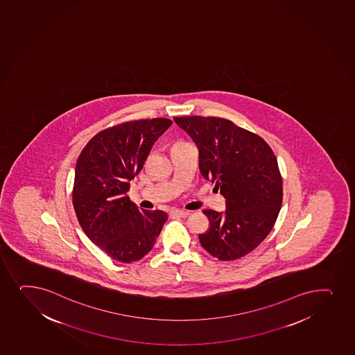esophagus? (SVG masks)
<instances>
[{
    "instance_id": "obj_1",
    "label": "esophagus",
    "mask_w": 355,
    "mask_h": 355,
    "mask_svg": "<svg viewBox=\"0 0 355 355\" xmlns=\"http://www.w3.org/2000/svg\"><path fill=\"white\" fill-rule=\"evenodd\" d=\"M189 215H190L189 212L178 210V209H175V210H172V211L170 212V216H173V217H183V218H185V217H187Z\"/></svg>"
}]
</instances>
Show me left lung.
I'll list each match as a JSON object with an SVG mask.
<instances>
[{
	"label": "left lung",
	"mask_w": 355,
	"mask_h": 355,
	"mask_svg": "<svg viewBox=\"0 0 355 355\" xmlns=\"http://www.w3.org/2000/svg\"><path fill=\"white\" fill-rule=\"evenodd\" d=\"M200 152V171L216 183L225 211L204 210L210 227L202 247L220 261L243 257L275 224L282 204V177L270 146L261 137L216 116H175Z\"/></svg>",
	"instance_id": "left-lung-1"
}]
</instances>
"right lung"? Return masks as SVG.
<instances>
[{
    "mask_svg": "<svg viewBox=\"0 0 355 355\" xmlns=\"http://www.w3.org/2000/svg\"><path fill=\"white\" fill-rule=\"evenodd\" d=\"M172 125L155 118L99 132L80 153L73 205L88 239L112 259L131 263L151 250L168 220L162 210H139L126 193L153 144Z\"/></svg>",
    "mask_w": 355,
    "mask_h": 355,
    "instance_id": "obj_1",
    "label": "right lung"
}]
</instances>
